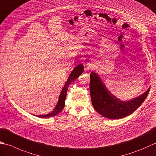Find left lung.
Wrapping results in <instances>:
<instances>
[{
    "mask_svg": "<svg viewBox=\"0 0 156 156\" xmlns=\"http://www.w3.org/2000/svg\"><path fill=\"white\" fill-rule=\"evenodd\" d=\"M90 93L94 108L103 117L109 119H120L132 114L145 100L150 89L149 88L140 96L124 101L110 93L95 72L90 73Z\"/></svg>",
    "mask_w": 156,
    "mask_h": 156,
    "instance_id": "obj_1",
    "label": "left lung"
}]
</instances>
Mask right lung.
Instances as JSON below:
<instances>
[{
    "label": "right lung",
    "instance_id": "1",
    "mask_svg": "<svg viewBox=\"0 0 156 156\" xmlns=\"http://www.w3.org/2000/svg\"><path fill=\"white\" fill-rule=\"evenodd\" d=\"M84 71V66L82 64H78V65L75 67L74 69L72 70L71 74H69V77L67 80L66 84H64V86L62 90V92L60 93V95L59 97V99H58V101L55 108L52 111L51 113L46 115H36V116H38V118H48L51 116H55V115H57L59 112L63 110L64 108V106H65V100L66 98V93L67 90H68V88L69 87V84L71 83L72 82L76 80L79 76H80L82 72Z\"/></svg>",
    "mask_w": 156,
    "mask_h": 156
}]
</instances>
